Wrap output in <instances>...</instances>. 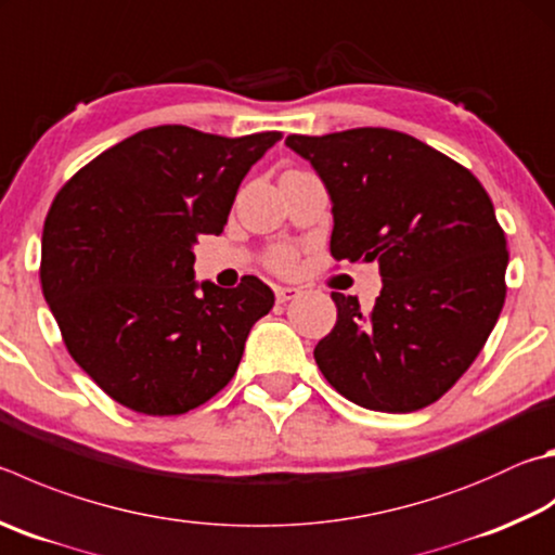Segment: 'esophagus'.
<instances>
[{
	"instance_id": "1",
	"label": "esophagus",
	"mask_w": 555,
	"mask_h": 555,
	"mask_svg": "<svg viewBox=\"0 0 555 555\" xmlns=\"http://www.w3.org/2000/svg\"><path fill=\"white\" fill-rule=\"evenodd\" d=\"M274 294H276L279 304H286V300H294L296 296H300V288H296V286H276Z\"/></svg>"
}]
</instances>
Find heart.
I'll use <instances>...</instances> for the list:
<instances>
[{
	"label": "heart",
	"instance_id": "b5f03b06",
	"mask_svg": "<svg viewBox=\"0 0 555 555\" xmlns=\"http://www.w3.org/2000/svg\"><path fill=\"white\" fill-rule=\"evenodd\" d=\"M294 261H296V255L291 249H279V251H274V255H271V267H276L281 271L294 267Z\"/></svg>",
	"mask_w": 555,
	"mask_h": 555
}]
</instances>
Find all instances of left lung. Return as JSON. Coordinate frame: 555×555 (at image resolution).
Masks as SVG:
<instances>
[{"instance_id": "left-lung-1", "label": "left lung", "mask_w": 555, "mask_h": 555, "mask_svg": "<svg viewBox=\"0 0 555 555\" xmlns=\"http://www.w3.org/2000/svg\"><path fill=\"white\" fill-rule=\"evenodd\" d=\"M332 201L330 251L378 261L371 310L332 294L337 322L315 347L322 376L357 405L415 412L480 354L505 306L507 240L466 167L388 128L288 135Z\"/></svg>"}]
</instances>
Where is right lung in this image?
<instances>
[{
	"mask_svg": "<svg viewBox=\"0 0 555 555\" xmlns=\"http://www.w3.org/2000/svg\"><path fill=\"white\" fill-rule=\"evenodd\" d=\"M279 140V130L223 138L147 128L57 191L40 286L69 354L120 405L184 415L235 376L274 291L257 276L237 288L198 284L194 245L223 233L249 167Z\"/></svg>",
	"mask_w": 555,
	"mask_h": 555,
	"instance_id": "obj_1",
	"label": "right lung"
}]
</instances>
